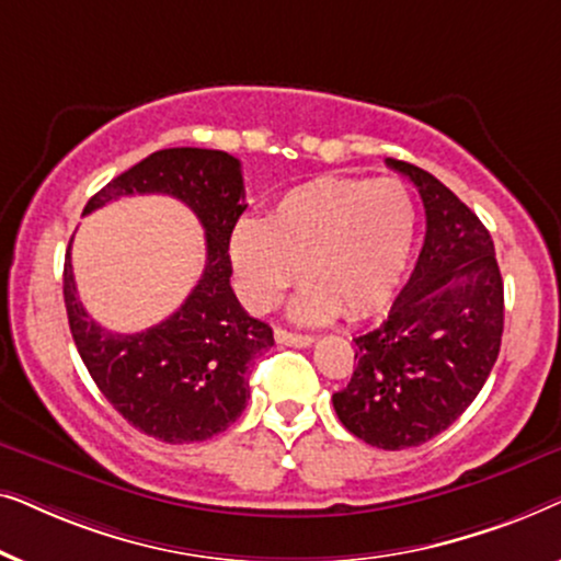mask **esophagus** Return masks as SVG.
Returning a JSON list of instances; mask_svg holds the SVG:
<instances>
[{
	"instance_id": "34e87169",
	"label": "esophagus",
	"mask_w": 561,
	"mask_h": 561,
	"mask_svg": "<svg viewBox=\"0 0 561 561\" xmlns=\"http://www.w3.org/2000/svg\"><path fill=\"white\" fill-rule=\"evenodd\" d=\"M275 342L278 344H288V347H309L313 342L311 334H298V332H288V329H275Z\"/></svg>"
}]
</instances>
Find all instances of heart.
<instances>
[{"instance_id":"heart-1","label":"heart","mask_w":561,"mask_h":561,"mask_svg":"<svg viewBox=\"0 0 561 561\" xmlns=\"http://www.w3.org/2000/svg\"><path fill=\"white\" fill-rule=\"evenodd\" d=\"M419 234L411 191L396 179H317L290 188L265 221L244 219L229 240L240 290L255 311H271L311 278L290 317L324 324L344 311L365 319L386 309L409 271Z\"/></svg>"}]
</instances>
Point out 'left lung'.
<instances>
[{
    "instance_id": "obj_1",
    "label": "left lung",
    "mask_w": 561,
    "mask_h": 561,
    "mask_svg": "<svg viewBox=\"0 0 561 561\" xmlns=\"http://www.w3.org/2000/svg\"><path fill=\"white\" fill-rule=\"evenodd\" d=\"M419 188L426 237L386 321L355 336L357 367L332 396L350 434L380 449L419 447L462 416L503 336V278L485 225L424 168L388 158Z\"/></svg>"
}]
</instances>
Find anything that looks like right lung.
<instances>
[{
    "instance_id": "add662e5",
    "label": "right lung",
    "mask_w": 561,
    "mask_h": 561,
    "mask_svg": "<svg viewBox=\"0 0 561 561\" xmlns=\"http://www.w3.org/2000/svg\"><path fill=\"white\" fill-rule=\"evenodd\" d=\"M133 194H168L196 214L206 232L202 278L160 324L106 332L76 294L71 240L64 265L68 327L91 380L127 424L168 444L211 439L240 419L250 398L248 367L273 347V329L252 319L229 286V237L248 209L240 160L204 148L158 150L106 183L83 214Z\"/></svg>"
}]
</instances>
